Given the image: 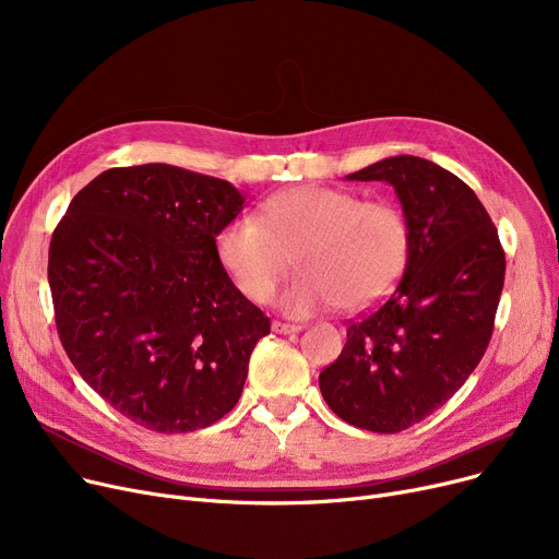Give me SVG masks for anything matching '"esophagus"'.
Segmentation results:
<instances>
[{"label":"esophagus","instance_id":"obj_1","mask_svg":"<svg viewBox=\"0 0 559 559\" xmlns=\"http://www.w3.org/2000/svg\"><path fill=\"white\" fill-rule=\"evenodd\" d=\"M304 326L299 324H285V321H272V331L281 333V335H289V333H299Z\"/></svg>","mask_w":559,"mask_h":559}]
</instances>
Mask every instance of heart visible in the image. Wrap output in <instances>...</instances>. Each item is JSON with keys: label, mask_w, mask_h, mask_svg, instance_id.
Returning <instances> with one entry per match:
<instances>
[{"label": "heart", "mask_w": 559, "mask_h": 559, "mask_svg": "<svg viewBox=\"0 0 559 559\" xmlns=\"http://www.w3.org/2000/svg\"><path fill=\"white\" fill-rule=\"evenodd\" d=\"M215 251L230 281L255 304L274 297L295 255L301 272L281 297L287 314L310 317L337 304L358 310L388 295L403 274L409 224L392 201L297 186L264 201L255 219L224 224Z\"/></svg>", "instance_id": "b5f03b06"}]
</instances>
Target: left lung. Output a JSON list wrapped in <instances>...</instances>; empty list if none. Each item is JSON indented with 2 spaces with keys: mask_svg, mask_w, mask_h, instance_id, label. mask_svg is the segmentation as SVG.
Instances as JSON below:
<instances>
[{
  "mask_svg": "<svg viewBox=\"0 0 559 559\" xmlns=\"http://www.w3.org/2000/svg\"><path fill=\"white\" fill-rule=\"evenodd\" d=\"M346 181H385L409 224L392 295L350 321L319 390L346 424L401 432L442 407L483 360L506 281V253L476 192L419 156L378 160Z\"/></svg>",
  "mask_w": 559,
  "mask_h": 559,
  "instance_id": "8db88e82",
  "label": "left lung"
}]
</instances>
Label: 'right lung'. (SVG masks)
I'll use <instances>...</instances> for the list:
<instances>
[{"label": "right lung", "mask_w": 559, "mask_h": 559, "mask_svg": "<svg viewBox=\"0 0 559 559\" xmlns=\"http://www.w3.org/2000/svg\"><path fill=\"white\" fill-rule=\"evenodd\" d=\"M245 209L228 181L165 163L112 167L68 205L49 245L56 329L106 403L156 432H192L238 403L270 335L215 251Z\"/></svg>", "instance_id": "obj_1"}]
</instances>
